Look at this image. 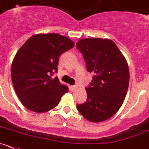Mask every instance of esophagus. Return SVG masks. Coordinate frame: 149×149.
Returning a JSON list of instances; mask_svg holds the SVG:
<instances>
[{"mask_svg": "<svg viewBox=\"0 0 149 149\" xmlns=\"http://www.w3.org/2000/svg\"><path fill=\"white\" fill-rule=\"evenodd\" d=\"M76 89H77V87H76V86H70V90H71V91H75Z\"/></svg>", "mask_w": 149, "mask_h": 149, "instance_id": "obj_1", "label": "esophagus"}]
</instances>
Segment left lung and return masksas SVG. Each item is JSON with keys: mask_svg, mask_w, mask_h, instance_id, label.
<instances>
[{"mask_svg": "<svg viewBox=\"0 0 149 149\" xmlns=\"http://www.w3.org/2000/svg\"><path fill=\"white\" fill-rule=\"evenodd\" d=\"M76 48L83 54L86 67L93 74L85 88L87 98L76 108L87 120L98 123L110 118L122 106L129 84L126 58L109 39H81Z\"/></svg>", "mask_w": 149, "mask_h": 149, "instance_id": "obj_1", "label": "left lung"}]
</instances>
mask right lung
Returning a JSON list of instances; mask_svg holds the SVG:
<instances>
[{
    "label": "right lung",
    "mask_w": 149,
    "mask_h": 149,
    "mask_svg": "<svg viewBox=\"0 0 149 149\" xmlns=\"http://www.w3.org/2000/svg\"><path fill=\"white\" fill-rule=\"evenodd\" d=\"M74 42L56 33L33 35L15 54L12 81L20 102L33 112H45L57 106L68 87L51 78L57 71L59 56L74 47Z\"/></svg>",
    "instance_id": "obj_1"
}]
</instances>
